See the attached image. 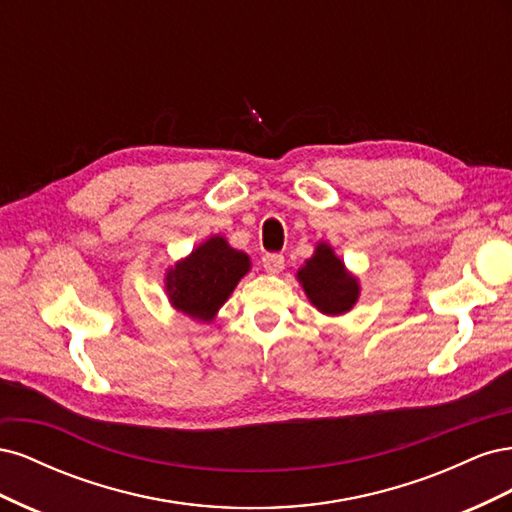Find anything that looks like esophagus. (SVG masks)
I'll list each match as a JSON object with an SVG mask.
<instances>
[{"mask_svg":"<svg viewBox=\"0 0 512 512\" xmlns=\"http://www.w3.org/2000/svg\"><path fill=\"white\" fill-rule=\"evenodd\" d=\"M262 267H265V271L271 273V275L280 273V271L284 269V256H282V254H267V256H262Z\"/></svg>","mask_w":512,"mask_h":512,"instance_id":"1","label":"esophagus"}]
</instances>
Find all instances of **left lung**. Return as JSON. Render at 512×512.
<instances>
[{"label":"left lung","mask_w":512,"mask_h":512,"mask_svg":"<svg viewBox=\"0 0 512 512\" xmlns=\"http://www.w3.org/2000/svg\"><path fill=\"white\" fill-rule=\"evenodd\" d=\"M297 280L309 303L324 316L348 314L361 297L359 277L346 269L327 241L316 243L314 254L297 271Z\"/></svg>","instance_id":"left-lung-1"}]
</instances>
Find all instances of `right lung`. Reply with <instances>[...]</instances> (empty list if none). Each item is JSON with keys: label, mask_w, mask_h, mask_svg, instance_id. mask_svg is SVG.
Masks as SVG:
<instances>
[{"label": "right lung", "mask_w": 512, "mask_h": 512, "mask_svg": "<svg viewBox=\"0 0 512 512\" xmlns=\"http://www.w3.org/2000/svg\"><path fill=\"white\" fill-rule=\"evenodd\" d=\"M252 271V260L226 237L211 235L164 273L168 303L198 322H213L232 290Z\"/></svg>", "instance_id": "add662e5"}]
</instances>
